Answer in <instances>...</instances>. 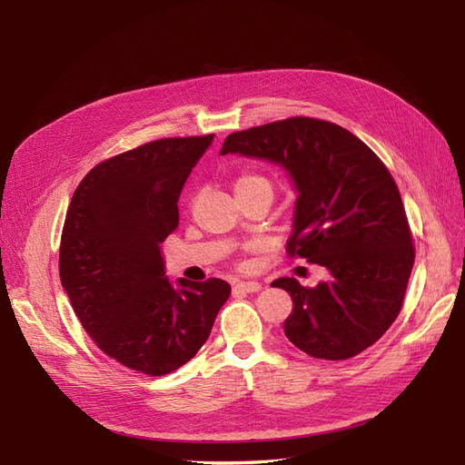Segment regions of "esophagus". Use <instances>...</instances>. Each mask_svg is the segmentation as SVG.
<instances>
[{"mask_svg": "<svg viewBox=\"0 0 465 465\" xmlns=\"http://www.w3.org/2000/svg\"><path fill=\"white\" fill-rule=\"evenodd\" d=\"M262 289V285L258 281H238L234 283V291H241V292H258Z\"/></svg>", "mask_w": 465, "mask_h": 465, "instance_id": "34e87169", "label": "esophagus"}]
</instances>
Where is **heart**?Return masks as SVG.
I'll return each instance as SVG.
<instances>
[{
	"label": "heart",
	"instance_id": "b5f03b06",
	"mask_svg": "<svg viewBox=\"0 0 465 465\" xmlns=\"http://www.w3.org/2000/svg\"><path fill=\"white\" fill-rule=\"evenodd\" d=\"M234 192L236 193H246V192H272V182L258 173H244L238 176L234 182Z\"/></svg>",
	"mask_w": 465,
	"mask_h": 465
}]
</instances>
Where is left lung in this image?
<instances>
[{
	"label": "left lung",
	"instance_id": "8db88e82",
	"mask_svg": "<svg viewBox=\"0 0 465 465\" xmlns=\"http://www.w3.org/2000/svg\"><path fill=\"white\" fill-rule=\"evenodd\" d=\"M221 154L283 168L297 192L287 252L328 272L311 289L294 277L272 283L292 299L289 341L326 361L376 343L401 311L415 260L401 195L382 161L341 125L314 118L231 134Z\"/></svg>",
	"mask_w": 465,
	"mask_h": 465
}]
</instances>
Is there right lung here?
Returning <instances> with one entry per match:
<instances>
[{"mask_svg":"<svg viewBox=\"0 0 465 465\" xmlns=\"http://www.w3.org/2000/svg\"><path fill=\"white\" fill-rule=\"evenodd\" d=\"M213 134L171 137L112 157L69 203L60 279L81 326L124 367L180 369L207 341L231 297L223 279H168L161 244L178 227V198Z\"/></svg>","mask_w":465,"mask_h":465,"instance_id":"add662e5","label":"right lung"}]
</instances>
